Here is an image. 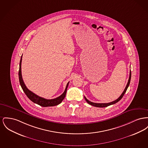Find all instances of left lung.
Returning <instances> with one entry per match:
<instances>
[{
    "label": "left lung",
    "mask_w": 148,
    "mask_h": 148,
    "mask_svg": "<svg viewBox=\"0 0 148 148\" xmlns=\"http://www.w3.org/2000/svg\"><path fill=\"white\" fill-rule=\"evenodd\" d=\"M131 77V73L130 70V71L129 79V80H128V82H127V85H126V88H125L123 92H122L121 95L120 96V97H119V98H117L116 100L114 101L113 102H110V103H93V102H92L89 101V100H88L87 98H86V97H84V98H85V99H86V101H87V102L88 103H89V104H90V105H92V106H93L97 107H107V106H108L115 104V103H116L117 102H118L119 101H120V100L123 97V96L125 95V92H126L127 89V88L129 86V84H130V83Z\"/></svg>",
    "instance_id": "1"
}]
</instances>
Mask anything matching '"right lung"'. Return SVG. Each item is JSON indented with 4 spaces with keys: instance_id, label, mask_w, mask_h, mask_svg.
<instances>
[{
    "instance_id": "obj_1",
    "label": "right lung",
    "mask_w": 148,
    "mask_h": 148,
    "mask_svg": "<svg viewBox=\"0 0 148 148\" xmlns=\"http://www.w3.org/2000/svg\"><path fill=\"white\" fill-rule=\"evenodd\" d=\"M22 55L21 56V60L19 62V73H18L19 80L20 85L22 87L23 92L25 93V94L27 96V97L34 103L38 104L42 107H51V106H56V105H58V104L61 103L62 100L65 97L66 93L67 91V88L68 87L69 82L68 83L64 93L61 95V96H60L56 98L52 99H45L42 97H41L40 96L36 95L34 93H33L32 92L29 90L27 88L23 80L22 77V72H21V62H22Z\"/></svg>"
}]
</instances>
